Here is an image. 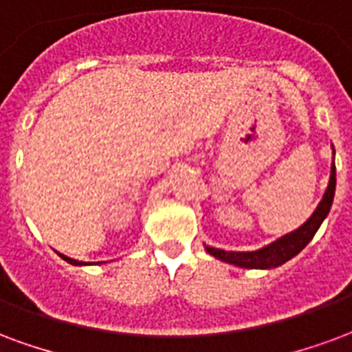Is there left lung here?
<instances>
[{"label":"left lung","mask_w":352,"mask_h":352,"mask_svg":"<svg viewBox=\"0 0 352 352\" xmlns=\"http://www.w3.org/2000/svg\"><path fill=\"white\" fill-rule=\"evenodd\" d=\"M334 192L336 166L332 162L327 192H324L321 203L317 205V209L314 210V214L309 216L300 228L291 231L287 235L280 236L278 241L270 242V244L256 250V252H226V250L212 248V246H205V250L209 252L210 256H214L216 259L231 263V265L241 267V269H276V267H280V265H283L289 259H293L296 254H300L302 250L306 248V244L314 239L317 229L321 228L322 220L329 216L332 201H334Z\"/></svg>","instance_id":"obj_1"}]
</instances>
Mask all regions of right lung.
I'll return each instance as SVG.
<instances>
[{"instance_id":"obj_1","label":"right lung","mask_w":352,"mask_h":352,"mask_svg":"<svg viewBox=\"0 0 352 352\" xmlns=\"http://www.w3.org/2000/svg\"><path fill=\"white\" fill-rule=\"evenodd\" d=\"M59 256L63 257L65 261L67 263H70V265H87V263H82V261H76V259H70V257H67V256H63V254H59Z\"/></svg>"}]
</instances>
